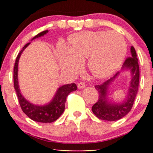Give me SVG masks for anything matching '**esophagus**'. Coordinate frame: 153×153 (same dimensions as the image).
I'll use <instances>...</instances> for the list:
<instances>
[{
	"label": "esophagus",
	"mask_w": 153,
	"mask_h": 153,
	"mask_svg": "<svg viewBox=\"0 0 153 153\" xmlns=\"http://www.w3.org/2000/svg\"><path fill=\"white\" fill-rule=\"evenodd\" d=\"M85 86H86V84L84 82H80L78 84V89H83V88H84Z\"/></svg>",
	"instance_id": "obj_1"
}]
</instances>
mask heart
Listing matches in <instances>:
<instances>
[{
  "instance_id": "b5f03b06",
  "label": "heart",
  "mask_w": 153,
  "mask_h": 153,
  "mask_svg": "<svg viewBox=\"0 0 153 153\" xmlns=\"http://www.w3.org/2000/svg\"><path fill=\"white\" fill-rule=\"evenodd\" d=\"M126 44L115 31H85L68 38L67 52H60L62 67L75 72L88 58L89 72L97 78H104L115 72L124 59Z\"/></svg>"
}]
</instances>
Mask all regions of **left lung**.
I'll return each instance as SVG.
<instances>
[{"instance_id":"obj_1","label":"left lung","mask_w":153,"mask_h":153,"mask_svg":"<svg viewBox=\"0 0 153 153\" xmlns=\"http://www.w3.org/2000/svg\"><path fill=\"white\" fill-rule=\"evenodd\" d=\"M131 57L126 58L122 65V70H129L132 75L130 84L128 89L126 99L122 104H112L107 101L108 86L119 75L118 72L113 77L95 87L98 92L97 102L92 106V110L97 118L104 121H114L124 118L130 112L136 97L139 84V65L135 48L131 47Z\"/></svg>"}]
</instances>
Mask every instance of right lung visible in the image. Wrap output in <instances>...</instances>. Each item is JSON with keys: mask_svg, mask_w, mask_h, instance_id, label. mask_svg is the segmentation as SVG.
<instances>
[{"mask_svg": "<svg viewBox=\"0 0 153 153\" xmlns=\"http://www.w3.org/2000/svg\"><path fill=\"white\" fill-rule=\"evenodd\" d=\"M48 32V30L43 31L40 32L37 35H35L32 40L35 38H39L43 36ZM30 43L26 44L23 47L22 50L18 53L15 60V67H14V87L16 91L17 96H18V101H19L20 106L23 112L33 121L41 123H52L56 121L64 112L65 109V103L67 101V97L69 93L72 91H75L77 89L76 84L72 83V84H66L59 88L55 94V97L53 98L52 101L49 104L45 106H37L29 103L28 101L24 98L20 91L19 86H18V61H19L20 56L23 51L29 46Z\"/></svg>", "mask_w": 153, "mask_h": 153, "instance_id": "obj_1", "label": "right lung"}]
</instances>
